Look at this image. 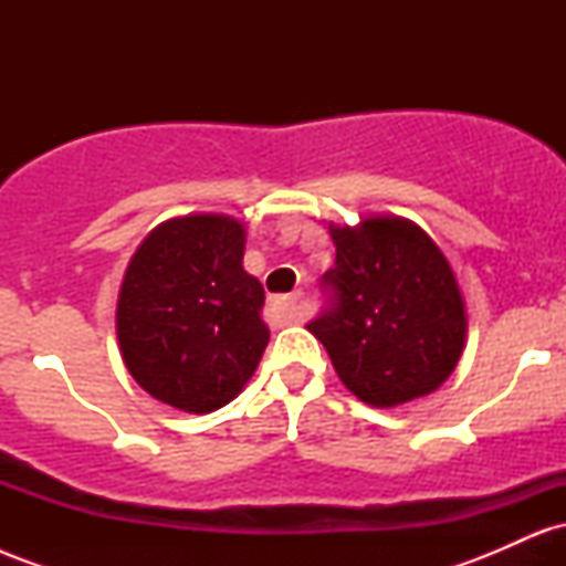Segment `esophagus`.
Listing matches in <instances>:
<instances>
[{
    "label": "esophagus",
    "instance_id": "esophagus-1",
    "mask_svg": "<svg viewBox=\"0 0 566 566\" xmlns=\"http://www.w3.org/2000/svg\"><path fill=\"white\" fill-rule=\"evenodd\" d=\"M271 311L276 314V319L282 324H295L301 322V295H282L271 301Z\"/></svg>",
    "mask_w": 566,
    "mask_h": 566
}]
</instances>
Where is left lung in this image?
<instances>
[{
	"label": "left lung",
	"mask_w": 566,
	"mask_h": 566,
	"mask_svg": "<svg viewBox=\"0 0 566 566\" xmlns=\"http://www.w3.org/2000/svg\"><path fill=\"white\" fill-rule=\"evenodd\" d=\"M337 292L333 311L308 324L337 378L373 407L433 394L458 367L469 335L463 292L439 244L412 220L367 216L329 223Z\"/></svg>",
	"instance_id": "left-lung-1"
}]
</instances>
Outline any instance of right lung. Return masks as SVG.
I'll return each instance as SVG.
<instances>
[{
	"mask_svg": "<svg viewBox=\"0 0 566 566\" xmlns=\"http://www.w3.org/2000/svg\"><path fill=\"white\" fill-rule=\"evenodd\" d=\"M247 229L216 212L178 216L146 233L116 297L127 373L154 399L216 412L255 375L269 324L265 292L244 271Z\"/></svg>",
	"mask_w": 566,
	"mask_h": 566,
	"instance_id": "1",
	"label": "right lung"
}]
</instances>
